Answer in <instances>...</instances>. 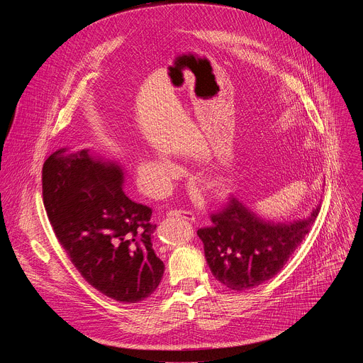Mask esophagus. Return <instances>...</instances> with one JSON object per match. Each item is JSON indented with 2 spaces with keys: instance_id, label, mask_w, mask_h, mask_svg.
I'll return each mask as SVG.
<instances>
[{
  "instance_id": "obj_1",
  "label": "esophagus",
  "mask_w": 363,
  "mask_h": 363,
  "mask_svg": "<svg viewBox=\"0 0 363 363\" xmlns=\"http://www.w3.org/2000/svg\"><path fill=\"white\" fill-rule=\"evenodd\" d=\"M168 216L171 217H178V218H182V220H188L191 223H195V214L192 211H185V210H174V211H169Z\"/></svg>"
}]
</instances>
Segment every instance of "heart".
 <instances>
[{
    "label": "heart",
    "mask_w": 363,
    "mask_h": 363,
    "mask_svg": "<svg viewBox=\"0 0 363 363\" xmlns=\"http://www.w3.org/2000/svg\"><path fill=\"white\" fill-rule=\"evenodd\" d=\"M138 174L147 189L153 192H164L169 182L178 177L179 168L165 157L143 155L138 165ZM214 189H217V192H223L224 185L217 182L214 184Z\"/></svg>",
    "instance_id": "1"
}]
</instances>
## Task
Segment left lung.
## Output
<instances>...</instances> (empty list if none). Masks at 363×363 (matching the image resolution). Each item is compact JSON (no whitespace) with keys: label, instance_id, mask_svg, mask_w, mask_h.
Here are the masks:
<instances>
[{"label":"left lung","instance_id":"1","mask_svg":"<svg viewBox=\"0 0 363 363\" xmlns=\"http://www.w3.org/2000/svg\"><path fill=\"white\" fill-rule=\"evenodd\" d=\"M320 205L293 223L258 217L234 196L211 214V225L196 231L214 277L233 290H245L274 277L310 233Z\"/></svg>","mask_w":363,"mask_h":363}]
</instances>
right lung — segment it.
I'll return each mask as SVG.
<instances>
[{
  "label": "right lung",
  "instance_id": "add662e5",
  "mask_svg": "<svg viewBox=\"0 0 363 363\" xmlns=\"http://www.w3.org/2000/svg\"><path fill=\"white\" fill-rule=\"evenodd\" d=\"M41 184L50 224L90 286L123 303L157 290L165 266L152 248V208L125 195L116 164L59 149L45 160Z\"/></svg>",
  "mask_w": 363,
  "mask_h": 363
}]
</instances>
